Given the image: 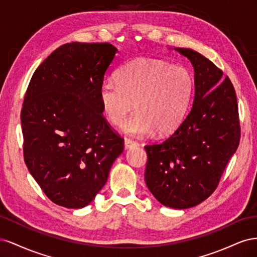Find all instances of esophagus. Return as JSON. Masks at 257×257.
Returning <instances> with one entry per match:
<instances>
[{
    "instance_id": "34e87169",
    "label": "esophagus",
    "mask_w": 257,
    "mask_h": 257,
    "mask_svg": "<svg viewBox=\"0 0 257 257\" xmlns=\"http://www.w3.org/2000/svg\"><path fill=\"white\" fill-rule=\"evenodd\" d=\"M138 144L134 141H132L130 138H124V146H125V149H132V148L136 147Z\"/></svg>"
}]
</instances>
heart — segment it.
I'll list each match as a JSON object with an SVG mask.
<instances>
[{
  "label": "heart",
  "mask_w": 257,
  "mask_h": 257,
  "mask_svg": "<svg viewBox=\"0 0 257 257\" xmlns=\"http://www.w3.org/2000/svg\"><path fill=\"white\" fill-rule=\"evenodd\" d=\"M194 89L195 80L188 67L138 58L116 71L115 81L103 82L99 102L107 120L115 125L136 107L137 112L121 125L127 134L148 136L157 131L166 135L185 118Z\"/></svg>",
  "instance_id": "obj_1"
}]
</instances>
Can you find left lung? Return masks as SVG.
Returning <instances> with one entry per match:
<instances>
[{"mask_svg":"<svg viewBox=\"0 0 257 257\" xmlns=\"http://www.w3.org/2000/svg\"><path fill=\"white\" fill-rule=\"evenodd\" d=\"M195 72L193 106L174 133L146 145L145 180L162 205L175 209L200 204L215 191L240 142L237 96L228 77L200 53L176 49Z\"/></svg>","mask_w":257,"mask_h":257,"instance_id":"left-lung-1","label":"left lung"}]
</instances>
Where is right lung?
<instances>
[{
	"label": "right lung",
	"mask_w": 257,
	"mask_h": 257,
	"mask_svg": "<svg viewBox=\"0 0 257 257\" xmlns=\"http://www.w3.org/2000/svg\"><path fill=\"white\" fill-rule=\"evenodd\" d=\"M116 48L71 43L54 50L30 80L21 110L23 158L51 201L89 205L105 185L124 139L107 122L99 88Z\"/></svg>",
	"instance_id": "add662e5"
}]
</instances>
